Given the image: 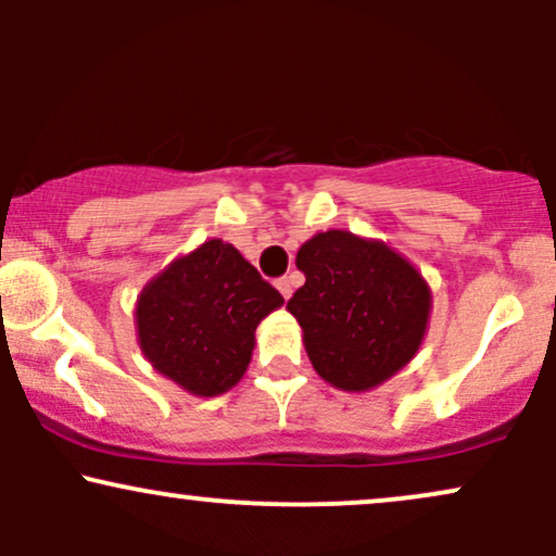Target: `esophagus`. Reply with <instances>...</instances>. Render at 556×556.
I'll return each instance as SVG.
<instances>
[{
	"mask_svg": "<svg viewBox=\"0 0 556 556\" xmlns=\"http://www.w3.org/2000/svg\"><path fill=\"white\" fill-rule=\"evenodd\" d=\"M274 285H277V290L282 292V298H285V300L292 295V279H290V277H279L277 282H274Z\"/></svg>",
	"mask_w": 556,
	"mask_h": 556,
	"instance_id": "obj_1",
	"label": "esophagus"
}]
</instances>
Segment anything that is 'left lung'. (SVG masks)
Segmentation results:
<instances>
[{"label": "left lung", "instance_id": "left-lung-1", "mask_svg": "<svg viewBox=\"0 0 556 556\" xmlns=\"http://www.w3.org/2000/svg\"><path fill=\"white\" fill-rule=\"evenodd\" d=\"M295 264L305 285L287 300V311L298 318L321 379L366 392L418 353L431 292L400 253L329 229L303 242Z\"/></svg>", "mask_w": 556, "mask_h": 556}]
</instances>
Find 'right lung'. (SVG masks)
<instances>
[{"mask_svg": "<svg viewBox=\"0 0 556 556\" xmlns=\"http://www.w3.org/2000/svg\"><path fill=\"white\" fill-rule=\"evenodd\" d=\"M282 303L238 248L208 240L140 292V350L159 374L190 394L216 397L238 384L261 318Z\"/></svg>", "mask_w": 556, "mask_h": 556, "instance_id": "obj_1", "label": "right lung"}]
</instances>
